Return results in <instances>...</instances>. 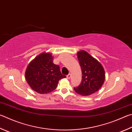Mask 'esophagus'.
Masks as SVG:
<instances>
[{
	"instance_id": "1",
	"label": "esophagus",
	"mask_w": 132,
	"mask_h": 132,
	"mask_svg": "<svg viewBox=\"0 0 132 132\" xmlns=\"http://www.w3.org/2000/svg\"><path fill=\"white\" fill-rule=\"evenodd\" d=\"M66 78H68V79H70V78H71V74H69L68 76H67V77H66Z\"/></svg>"
}]
</instances>
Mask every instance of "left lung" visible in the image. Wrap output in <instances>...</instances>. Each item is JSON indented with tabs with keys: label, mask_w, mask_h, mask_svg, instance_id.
Instances as JSON below:
<instances>
[{
	"label": "left lung",
	"mask_w": 132,
	"mask_h": 132,
	"mask_svg": "<svg viewBox=\"0 0 132 132\" xmlns=\"http://www.w3.org/2000/svg\"><path fill=\"white\" fill-rule=\"evenodd\" d=\"M82 70V81L74 88L76 93L83 96H89L99 90L105 80V71L102 64L84 50L77 53Z\"/></svg>",
	"instance_id": "1"
}]
</instances>
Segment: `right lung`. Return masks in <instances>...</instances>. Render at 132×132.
<instances>
[{"label": "right lung", "instance_id": "right-lung-1", "mask_svg": "<svg viewBox=\"0 0 132 132\" xmlns=\"http://www.w3.org/2000/svg\"><path fill=\"white\" fill-rule=\"evenodd\" d=\"M51 52H43L33 59L26 68L25 77L32 90L40 94H47L55 90L59 80L65 78L58 65L53 63Z\"/></svg>", "mask_w": 132, "mask_h": 132}]
</instances>
